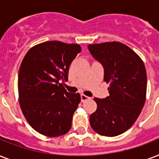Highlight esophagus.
<instances>
[{"mask_svg":"<svg viewBox=\"0 0 159 159\" xmlns=\"http://www.w3.org/2000/svg\"><path fill=\"white\" fill-rule=\"evenodd\" d=\"M90 99H91V98H90L89 97L86 96V95H84V94L81 95V101H82V102H86V101H88V100H90Z\"/></svg>","mask_w":159,"mask_h":159,"instance_id":"esophagus-1","label":"esophagus"}]
</instances>
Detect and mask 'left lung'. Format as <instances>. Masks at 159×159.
<instances>
[{"mask_svg": "<svg viewBox=\"0 0 159 159\" xmlns=\"http://www.w3.org/2000/svg\"><path fill=\"white\" fill-rule=\"evenodd\" d=\"M91 54L104 67V81L110 96L94 98L97 108L90 125L101 135L114 137L133 125L146 99L147 74L143 61L130 48L120 42L88 45Z\"/></svg>", "mask_w": 159, "mask_h": 159, "instance_id": "obj_1", "label": "left lung"}]
</instances>
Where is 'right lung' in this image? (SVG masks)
Instances as JSON below:
<instances>
[{
	"label": "right lung",
	"mask_w": 159,
	"mask_h": 159,
	"mask_svg": "<svg viewBox=\"0 0 159 159\" xmlns=\"http://www.w3.org/2000/svg\"><path fill=\"white\" fill-rule=\"evenodd\" d=\"M81 51L79 44L47 41L32 47L21 62L20 106L26 120L41 134L57 137L71 129L81 96L67 92L59 82H67L70 64Z\"/></svg>",
	"instance_id": "add662e5"
}]
</instances>
